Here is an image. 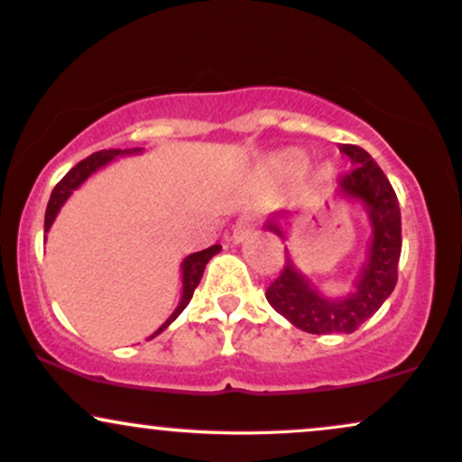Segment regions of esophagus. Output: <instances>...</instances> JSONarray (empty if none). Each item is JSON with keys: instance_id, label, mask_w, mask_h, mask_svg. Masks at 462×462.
<instances>
[{"instance_id": "esophagus-1", "label": "esophagus", "mask_w": 462, "mask_h": 462, "mask_svg": "<svg viewBox=\"0 0 462 462\" xmlns=\"http://www.w3.org/2000/svg\"><path fill=\"white\" fill-rule=\"evenodd\" d=\"M254 227H256V217H254V215H243L241 219H238L236 224H235V230H232V241L241 243L243 238L252 235Z\"/></svg>"}]
</instances>
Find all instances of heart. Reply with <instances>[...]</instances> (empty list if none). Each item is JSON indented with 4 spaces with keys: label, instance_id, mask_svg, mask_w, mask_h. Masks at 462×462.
Listing matches in <instances>:
<instances>
[{
    "label": "heart",
    "instance_id": "1",
    "mask_svg": "<svg viewBox=\"0 0 462 462\" xmlns=\"http://www.w3.org/2000/svg\"><path fill=\"white\" fill-rule=\"evenodd\" d=\"M301 161H304V158H301V153L286 152L278 158V161H275V167L282 169V171H295V169L301 164ZM326 176H328V169H319V171H317V178H326Z\"/></svg>",
    "mask_w": 462,
    "mask_h": 462
}]
</instances>
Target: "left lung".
Instances as JSON below:
<instances>
[{
  "mask_svg": "<svg viewBox=\"0 0 462 462\" xmlns=\"http://www.w3.org/2000/svg\"><path fill=\"white\" fill-rule=\"evenodd\" d=\"M338 150L352 162V171L338 178V195L360 201L371 226L367 258L358 269L352 289L338 298H328L286 254L282 273L264 293L275 312L310 334H349L358 330L393 293L402 254L400 204L384 171L363 147L341 145ZM286 215L289 213L280 210L264 224L280 238H286L282 227V217Z\"/></svg>",
  "mask_w": 462,
  "mask_h": 462,
  "instance_id": "8db88e82",
  "label": "left lung"
}]
</instances>
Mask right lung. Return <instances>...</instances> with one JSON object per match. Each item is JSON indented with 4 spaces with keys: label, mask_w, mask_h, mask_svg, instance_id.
I'll return each mask as SVG.
<instances>
[{
    "label": "right lung",
    "mask_w": 462,
    "mask_h": 462,
    "mask_svg": "<svg viewBox=\"0 0 462 462\" xmlns=\"http://www.w3.org/2000/svg\"><path fill=\"white\" fill-rule=\"evenodd\" d=\"M141 152H143V147H134V150H102V152L91 153L88 158H84L82 162H78L76 167H73L71 171H69L67 176L56 184L54 190H51V198H50V201H47V210H45V232H50L51 224L56 221V217H58V213H60L62 206H65V201L73 195V190L82 187V184L87 182V180L91 178L95 171H99V169H104L106 164L113 162L116 156H134V153H141ZM219 252H221V245H213L208 249H201V252L189 254V256L184 258L182 264H180V269H182V298H180L178 309L169 315V319L164 321L150 338L158 337L162 330H167V328L178 319L180 312L187 309L190 298H193V291L198 289L201 275H204L206 264H208L210 258Z\"/></svg>",
    "instance_id": "add662e5"
}]
</instances>
